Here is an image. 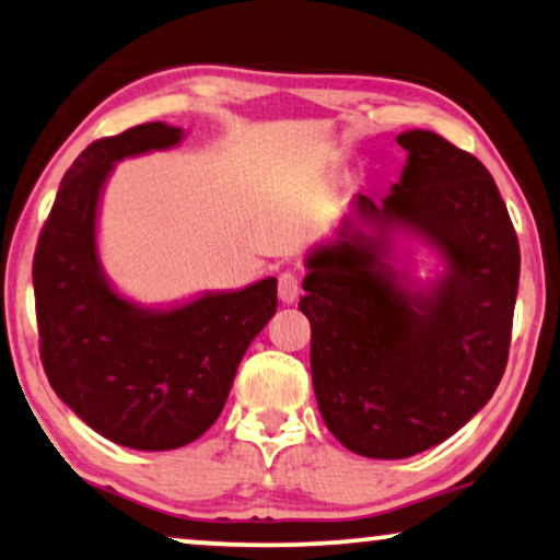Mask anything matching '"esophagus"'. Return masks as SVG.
Here are the masks:
<instances>
[{"label":"esophagus","instance_id":"34e87169","mask_svg":"<svg viewBox=\"0 0 560 560\" xmlns=\"http://www.w3.org/2000/svg\"><path fill=\"white\" fill-rule=\"evenodd\" d=\"M278 295L282 303L293 305L300 295V282L293 272H282L278 278Z\"/></svg>","mask_w":560,"mask_h":560}]
</instances>
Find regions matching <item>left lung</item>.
Wrapping results in <instances>:
<instances>
[{
    "label": "left lung",
    "mask_w": 560,
    "mask_h": 560,
    "mask_svg": "<svg viewBox=\"0 0 560 560\" xmlns=\"http://www.w3.org/2000/svg\"><path fill=\"white\" fill-rule=\"evenodd\" d=\"M396 141L409 153L399 182L381 201L353 194L336 237L307 253L298 303L320 417L371 459L419 455L490 401L521 278L488 168L434 131Z\"/></svg>",
    "instance_id": "8db88e82"
}]
</instances>
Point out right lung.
<instances>
[{"label": "right lung", "instance_id": "obj_1", "mask_svg": "<svg viewBox=\"0 0 560 560\" xmlns=\"http://www.w3.org/2000/svg\"><path fill=\"white\" fill-rule=\"evenodd\" d=\"M184 136L156 120L88 145L60 182L32 265L55 394L105 440L143 452L184 447L214 424L242 355L278 311L275 278L143 305L105 275L98 217L113 168Z\"/></svg>", "mask_w": 560, "mask_h": 560}]
</instances>
